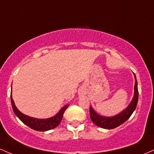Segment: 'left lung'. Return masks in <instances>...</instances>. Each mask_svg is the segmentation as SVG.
<instances>
[{
  "label": "left lung",
  "mask_w": 154,
  "mask_h": 154,
  "mask_svg": "<svg viewBox=\"0 0 154 154\" xmlns=\"http://www.w3.org/2000/svg\"><path fill=\"white\" fill-rule=\"evenodd\" d=\"M134 78L136 80V76L134 74ZM138 88H137V81H135L134 84V95L133 97L132 101L129 104L126 109L122 111L121 113L114 116V117H103L99 116L93 109V108L90 107V116L91 121L94 124L99 127L106 129H112L114 128L118 127L120 125L123 124L126 122L131 116L134 109H136L137 104L138 102Z\"/></svg>",
  "instance_id": "obj_1"
}]
</instances>
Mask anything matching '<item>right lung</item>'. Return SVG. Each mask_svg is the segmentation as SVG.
<instances>
[{"mask_svg": "<svg viewBox=\"0 0 154 154\" xmlns=\"http://www.w3.org/2000/svg\"><path fill=\"white\" fill-rule=\"evenodd\" d=\"M11 102L13 111H14V114L17 116L20 121L23 124L26 125V126L31 128L32 129L40 131H47V130H50L57 127L60 124V121H61L62 118H63L64 112L66 109V108L69 107V105H66L65 107H63L59 111V112L56 116H53V117L50 118H47V119H37V118H33L29 117V116H27L23 114L22 112H20L17 109V108L16 107V106H15L11 96Z\"/></svg>", "mask_w": 154, "mask_h": 154, "instance_id": "1", "label": "right lung"}]
</instances>
